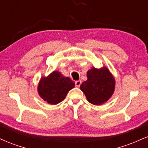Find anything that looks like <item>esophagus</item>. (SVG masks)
<instances>
[{
    "mask_svg": "<svg viewBox=\"0 0 148 148\" xmlns=\"http://www.w3.org/2000/svg\"><path fill=\"white\" fill-rule=\"evenodd\" d=\"M81 80H79V81H75L76 87H77V88L80 87V86H81Z\"/></svg>",
    "mask_w": 148,
    "mask_h": 148,
    "instance_id": "obj_1",
    "label": "esophagus"
}]
</instances>
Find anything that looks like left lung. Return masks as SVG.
I'll use <instances>...</instances> for the list:
<instances>
[{"label": "left lung", "mask_w": 148, "mask_h": 148, "mask_svg": "<svg viewBox=\"0 0 148 148\" xmlns=\"http://www.w3.org/2000/svg\"><path fill=\"white\" fill-rule=\"evenodd\" d=\"M87 81L80 86L87 100L92 104L101 105L111 98L115 90V79L106 67H93L87 72Z\"/></svg>", "instance_id": "1"}]
</instances>
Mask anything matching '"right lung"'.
<instances>
[{
	"label": "right lung",
	"instance_id": "add662e5",
	"mask_svg": "<svg viewBox=\"0 0 148 148\" xmlns=\"http://www.w3.org/2000/svg\"><path fill=\"white\" fill-rule=\"evenodd\" d=\"M74 86L75 84L70 78L65 77L58 71H54L47 77L40 79L37 91L42 99L55 105L63 101L68 92Z\"/></svg>",
	"mask_w": 148,
	"mask_h": 148
}]
</instances>
